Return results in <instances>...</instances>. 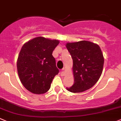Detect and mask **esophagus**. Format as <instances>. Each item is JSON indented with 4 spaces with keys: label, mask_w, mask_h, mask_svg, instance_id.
Here are the masks:
<instances>
[{
    "label": "esophagus",
    "mask_w": 121,
    "mask_h": 121,
    "mask_svg": "<svg viewBox=\"0 0 121 121\" xmlns=\"http://www.w3.org/2000/svg\"><path fill=\"white\" fill-rule=\"evenodd\" d=\"M64 70H65V69H64V68H63V70H62V71H61V74L63 76H64L65 74H66V73H65V72L64 71Z\"/></svg>",
    "instance_id": "esophagus-1"
}]
</instances>
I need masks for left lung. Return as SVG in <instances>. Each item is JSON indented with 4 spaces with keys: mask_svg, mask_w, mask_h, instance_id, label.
Masks as SVG:
<instances>
[{
    "mask_svg": "<svg viewBox=\"0 0 121 121\" xmlns=\"http://www.w3.org/2000/svg\"><path fill=\"white\" fill-rule=\"evenodd\" d=\"M66 48L73 59L74 83L66 89L72 93H80L92 87L103 71L104 58L100 47L96 44L81 41L67 43Z\"/></svg>",
    "mask_w": 121,
    "mask_h": 121,
    "instance_id": "1",
    "label": "left lung"
}]
</instances>
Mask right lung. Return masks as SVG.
Segmentation results:
<instances>
[{
    "mask_svg": "<svg viewBox=\"0 0 121 121\" xmlns=\"http://www.w3.org/2000/svg\"><path fill=\"white\" fill-rule=\"evenodd\" d=\"M59 44L57 39L38 37L22 46L17 60L19 77L23 86L34 94L48 91L59 70L52 51Z\"/></svg>",
    "mask_w": 121,
    "mask_h": 121,
    "instance_id": "add662e5",
    "label": "right lung"
}]
</instances>
